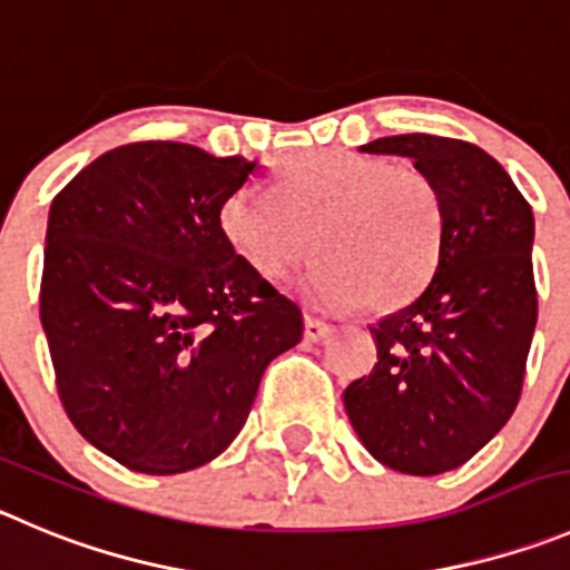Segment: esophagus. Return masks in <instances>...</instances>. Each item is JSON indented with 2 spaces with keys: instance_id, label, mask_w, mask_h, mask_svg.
Returning <instances> with one entry per match:
<instances>
[{
  "instance_id": "1",
  "label": "esophagus",
  "mask_w": 570,
  "mask_h": 570,
  "mask_svg": "<svg viewBox=\"0 0 570 570\" xmlns=\"http://www.w3.org/2000/svg\"><path fill=\"white\" fill-rule=\"evenodd\" d=\"M328 332H332V326H328V323H323V321H317V317L306 315V321H303V337L312 340V343L323 340Z\"/></svg>"
}]
</instances>
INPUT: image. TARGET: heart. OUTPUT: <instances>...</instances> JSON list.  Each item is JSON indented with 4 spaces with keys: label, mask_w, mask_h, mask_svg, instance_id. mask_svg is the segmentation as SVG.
<instances>
[{
    "label": "heart",
    "mask_w": 570,
    "mask_h": 570,
    "mask_svg": "<svg viewBox=\"0 0 570 570\" xmlns=\"http://www.w3.org/2000/svg\"><path fill=\"white\" fill-rule=\"evenodd\" d=\"M219 230L238 258L281 284L317 253L312 295L326 306L396 309L433 278L444 247V202L428 174L348 148L284 159L269 194L238 188Z\"/></svg>",
    "instance_id": "heart-1"
}]
</instances>
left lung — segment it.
<instances>
[{"label":"left lung","mask_w":570,"mask_h":570,"mask_svg":"<svg viewBox=\"0 0 570 570\" xmlns=\"http://www.w3.org/2000/svg\"><path fill=\"white\" fill-rule=\"evenodd\" d=\"M360 151L411 157L433 179L444 247L422 295L371 326L376 365L345 387V413L380 464L439 475L466 464L518 407L537 326L534 216L472 142L396 135Z\"/></svg>","instance_id":"left-lung-1"}]
</instances>
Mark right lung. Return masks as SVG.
<instances>
[{
    "instance_id": "1",
    "label": "right lung",
    "mask_w": 570,
    "mask_h": 570,
    "mask_svg": "<svg viewBox=\"0 0 570 570\" xmlns=\"http://www.w3.org/2000/svg\"><path fill=\"white\" fill-rule=\"evenodd\" d=\"M255 165L129 142L52 199L39 303L58 396L129 470L177 475L225 453L264 368L301 343L297 303L219 230L222 202Z\"/></svg>"
}]
</instances>
